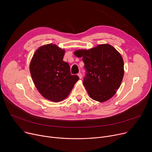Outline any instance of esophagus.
I'll return each mask as SVG.
<instances>
[{
    "label": "esophagus",
    "mask_w": 152,
    "mask_h": 152,
    "mask_svg": "<svg viewBox=\"0 0 152 152\" xmlns=\"http://www.w3.org/2000/svg\"><path fill=\"white\" fill-rule=\"evenodd\" d=\"M77 76H79V79H81V78H82V77H83V75H82V74H81V73H79L77 74Z\"/></svg>",
    "instance_id": "esophagus-1"
}]
</instances>
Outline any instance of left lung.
<instances>
[{"mask_svg": "<svg viewBox=\"0 0 152 152\" xmlns=\"http://www.w3.org/2000/svg\"><path fill=\"white\" fill-rule=\"evenodd\" d=\"M83 58L86 74L83 84L90 97L100 102L112 97L121 86L124 61L121 54L111 45H99L89 50L74 52Z\"/></svg>", "mask_w": 152, "mask_h": 152, "instance_id": "obj_1", "label": "left lung"}]
</instances>
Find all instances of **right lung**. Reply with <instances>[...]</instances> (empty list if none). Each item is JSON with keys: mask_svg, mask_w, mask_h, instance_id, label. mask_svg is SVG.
<instances>
[{"mask_svg": "<svg viewBox=\"0 0 152 152\" xmlns=\"http://www.w3.org/2000/svg\"><path fill=\"white\" fill-rule=\"evenodd\" d=\"M65 50L57 45H44L35 52L29 65L37 89L45 99L54 102L66 99L79 79L71 75L69 64L63 60Z\"/></svg>", "mask_w": 152, "mask_h": 152, "instance_id": "add662e5", "label": "right lung"}]
</instances>
